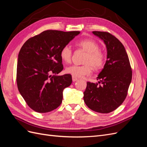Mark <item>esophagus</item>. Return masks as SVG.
<instances>
[{
	"label": "esophagus",
	"mask_w": 147,
	"mask_h": 147,
	"mask_svg": "<svg viewBox=\"0 0 147 147\" xmlns=\"http://www.w3.org/2000/svg\"><path fill=\"white\" fill-rule=\"evenodd\" d=\"M77 80H78V78H76V77H75L72 76V81H73L74 82H76V81Z\"/></svg>",
	"instance_id": "esophagus-1"
}]
</instances>
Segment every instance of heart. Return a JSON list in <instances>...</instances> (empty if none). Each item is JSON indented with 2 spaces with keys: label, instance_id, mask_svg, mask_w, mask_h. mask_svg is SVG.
<instances>
[{
  "label": "heart",
  "instance_id": "1",
  "mask_svg": "<svg viewBox=\"0 0 147 147\" xmlns=\"http://www.w3.org/2000/svg\"><path fill=\"white\" fill-rule=\"evenodd\" d=\"M78 45L87 53L83 65H72L65 69L66 72L75 77H83L90 75L92 67L94 69H100L104 63L103 53L99 50L98 43L92 40L86 39L80 41ZM72 50L69 45H65L62 48L60 56L65 63H69L72 58Z\"/></svg>",
  "mask_w": 147,
  "mask_h": 147
}]
</instances>
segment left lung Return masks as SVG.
<instances>
[{
	"label": "left lung",
	"mask_w": 147,
	"mask_h": 147,
	"mask_svg": "<svg viewBox=\"0 0 147 147\" xmlns=\"http://www.w3.org/2000/svg\"><path fill=\"white\" fill-rule=\"evenodd\" d=\"M104 41L107 55L104 69L97 77L98 83L87 82L83 99L94 112L108 113L117 109L126 99L132 80L129 57L123 44L107 32L93 31Z\"/></svg>",
	"instance_id": "left-lung-1"
}]
</instances>
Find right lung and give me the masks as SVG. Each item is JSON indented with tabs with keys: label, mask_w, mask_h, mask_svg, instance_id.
<instances>
[{
	"label": "right lung",
	"mask_w": 147,
	"mask_h": 147,
	"mask_svg": "<svg viewBox=\"0 0 147 147\" xmlns=\"http://www.w3.org/2000/svg\"><path fill=\"white\" fill-rule=\"evenodd\" d=\"M79 31L47 30L31 37L21 47L17 63L16 82L19 92L30 109L47 113L61 105L64 88L72 76H57L63 69L60 52Z\"/></svg>",
	"instance_id": "obj_1"
}]
</instances>
